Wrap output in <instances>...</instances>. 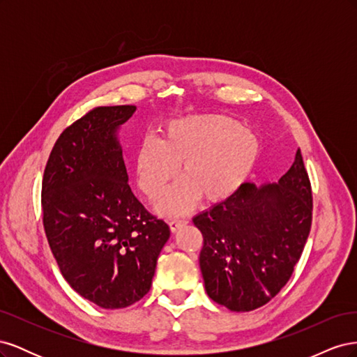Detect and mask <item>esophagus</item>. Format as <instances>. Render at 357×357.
<instances>
[{
  "mask_svg": "<svg viewBox=\"0 0 357 357\" xmlns=\"http://www.w3.org/2000/svg\"><path fill=\"white\" fill-rule=\"evenodd\" d=\"M186 223H188V219H185V218H174L169 220V228L172 232H176L181 228L183 225H186Z\"/></svg>",
  "mask_w": 357,
  "mask_h": 357,
  "instance_id": "34e87169",
  "label": "esophagus"
}]
</instances>
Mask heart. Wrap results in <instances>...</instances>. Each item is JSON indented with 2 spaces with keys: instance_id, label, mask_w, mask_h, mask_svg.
Returning a JSON list of instances; mask_svg holds the SVG:
<instances>
[{
  "instance_id": "obj_1",
  "label": "heart",
  "mask_w": 357,
  "mask_h": 357,
  "mask_svg": "<svg viewBox=\"0 0 357 357\" xmlns=\"http://www.w3.org/2000/svg\"><path fill=\"white\" fill-rule=\"evenodd\" d=\"M261 139L238 121L222 114H197L167 123L164 138L146 135L135 155L138 188L156 199L171 180L185 177L158 202V211L172 215L190 210L202 197L222 202L232 197L256 169Z\"/></svg>"
}]
</instances>
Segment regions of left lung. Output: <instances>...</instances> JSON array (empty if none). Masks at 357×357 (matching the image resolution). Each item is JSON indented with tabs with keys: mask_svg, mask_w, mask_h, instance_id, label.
I'll use <instances>...</instances> for the list:
<instances>
[{
	"mask_svg": "<svg viewBox=\"0 0 357 357\" xmlns=\"http://www.w3.org/2000/svg\"><path fill=\"white\" fill-rule=\"evenodd\" d=\"M312 197L298 149L277 183H244L232 197L199 213V266L207 295L231 311H252L289 282L307 243Z\"/></svg>",
	"mask_w": 357,
	"mask_h": 357,
	"instance_id": "obj_1",
	"label": "left lung"
}]
</instances>
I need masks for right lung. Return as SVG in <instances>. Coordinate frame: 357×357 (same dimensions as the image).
<instances>
[{
	"label": "right lung",
	"instance_id": "obj_1",
	"mask_svg": "<svg viewBox=\"0 0 357 357\" xmlns=\"http://www.w3.org/2000/svg\"><path fill=\"white\" fill-rule=\"evenodd\" d=\"M135 105L96 107L63 131L43 176V225L68 284L101 308H125L152 286L169 226L128 185L117 131Z\"/></svg>",
	"mask_w": 357,
	"mask_h": 357
}]
</instances>
